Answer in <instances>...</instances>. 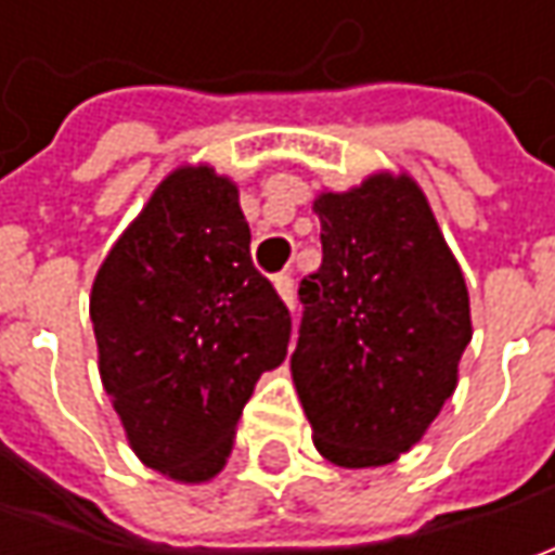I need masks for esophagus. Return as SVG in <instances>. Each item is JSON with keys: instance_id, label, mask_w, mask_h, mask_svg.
Here are the masks:
<instances>
[{"instance_id": "1", "label": "esophagus", "mask_w": 555, "mask_h": 555, "mask_svg": "<svg viewBox=\"0 0 555 555\" xmlns=\"http://www.w3.org/2000/svg\"><path fill=\"white\" fill-rule=\"evenodd\" d=\"M274 289H278V296H281L289 309H293V296H296V287H293V278H289L287 271H284V274H274Z\"/></svg>"}]
</instances>
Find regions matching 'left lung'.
I'll return each mask as SVG.
<instances>
[{
    "label": "left lung",
    "mask_w": 555,
    "mask_h": 555,
    "mask_svg": "<svg viewBox=\"0 0 555 555\" xmlns=\"http://www.w3.org/2000/svg\"><path fill=\"white\" fill-rule=\"evenodd\" d=\"M314 212L324 259L299 284L296 395L321 457L386 466L457 389L473 339L466 281L411 176L376 172L324 191Z\"/></svg>",
    "instance_id": "1"
}]
</instances>
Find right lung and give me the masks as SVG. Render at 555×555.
Instances as JSON below:
<instances>
[{"mask_svg":"<svg viewBox=\"0 0 555 555\" xmlns=\"http://www.w3.org/2000/svg\"><path fill=\"white\" fill-rule=\"evenodd\" d=\"M89 314L104 392L141 463L184 485L219 476L293 331L253 266L237 184L203 163L169 172L98 268Z\"/></svg>","mask_w":555,"mask_h":555,"instance_id":"right-lung-1","label":"right lung"}]
</instances>
